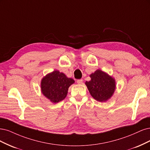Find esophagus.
<instances>
[{
  "label": "esophagus",
  "instance_id": "1",
  "mask_svg": "<svg viewBox=\"0 0 150 150\" xmlns=\"http://www.w3.org/2000/svg\"><path fill=\"white\" fill-rule=\"evenodd\" d=\"M76 82H77V83H78V84H82V83H83V80H82L81 79L77 80Z\"/></svg>",
  "mask_w": 150,
  "mask_h": 150
}]
</instances>
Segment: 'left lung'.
I'll return each mask as SVG.
<instances>
[{
	"label": "left lung",
	"instance_id": "8db88e82",
	"mask_svg": "<svg viewBox=\"0 0 150 150\" xmlns=\"http://www.w3.org/2000/svg\"><path fill=\"white\" fill-rule=\"evenodd\" d=\"M91 80L85 85L92 97L100 102L107 101L112 97L116 88L115 80L105 72L96 70L90 75Z\"/></svg>",
	"mask_w": 150,
	"mask_h": 150
}]
</instances>
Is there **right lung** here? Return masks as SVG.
<instances>
[{"label": "right lung", "mask_w": 150, "mask_h": 150, "mask_svg": "<svg viewBox=\"0 0 150 150\" xmlns=\"http://www.w3.org/2000/svg\"><path fill=\"white\" fill-rule=\"evenodd\" d=\"M74 82V80L67 77L64 74L54 70L42 79V93L52 102L58 103L66 97L69 87Z\"/></svg>", "instance_id": "right-lung-1"}]
</instances>
